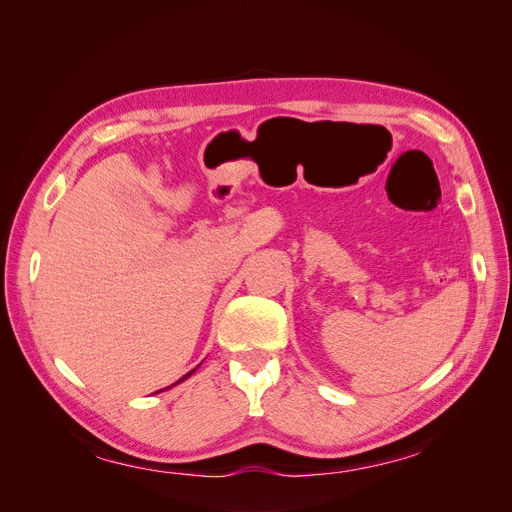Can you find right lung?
Wrapping results in <instances>:
<instances>
[{"label":"right lung","instance_id":"right-lung-1","mask_svg":"<svg viewBox=\"0 0 512 512\" xmlns=\"http://www.w3.org/2000/svg\"><path fill=\"white\" fill-rule=\"evenodd\" d=\"M194 371H196V369H192V371H190V374H185V376H183V378H181V380H177V382H175V384H179V382H183V380H185V378H190V376H192V374H194ZM175 384H173V386H175Z\"/></svg>","mask_w":512,"mask_h":512}]
</instances>
